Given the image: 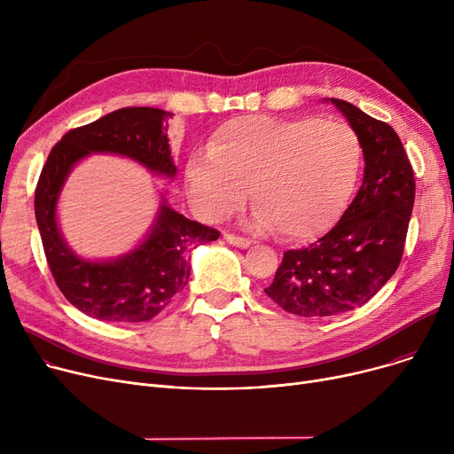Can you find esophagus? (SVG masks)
Here are the masks:
<instances>
[{
	"label": "esophagus",
	"mask_w": 454,
	"mask_h": 454,
	"mask_svg": "<svg viewBox=\"0 0 454 454\" xmlns=\"http://www.w3.org/2000/svg\"><path fill=\"white\" fill-rule=\"evenodd\" d=\"M224 239H226V243H230L231 247H237V248H248L252 245V241L247 239V237H239L233 233H224Z\"/></svg>",
	"instance_id": "obj_1"
}]
</instances>
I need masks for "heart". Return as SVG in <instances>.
I'll use <instances>...</instances> for the list:
<instances>
[{
  "instance_id": "1",
  "label": "heart",
  "mask_w": 454,
  "mask_h": 454,
  "mask_svg": "<svg viewBox=\"0 0 454 454\" xmlns=\"http://www.w3.org/2000/svg\"><path fill=\"white\" fill-rule=\"evenodd\" d=\"M359 136L340 121L245 115L215 132L187 161L189 197L204 219L219 221L247 199L254 223L287 239H311L346 206L359 176Z\"/></svg>"
}]
</instances>
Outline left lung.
Segmentation results:
<instances>
[{
    "instance_id": "1",
    "label": "left lung",
    "mask_w": 454,
    "mask_h": 454,
    "mask_svg": "<svg viewBox=\"0 0 454 454\" xmlns=\"http://www.w3.org/2000/svg\"><path fill=\"white\" fill-rule=\"evenodd\" d=\"M335 105L359 136L364 178L340 221L313 245L283 254L265 293L298 317H333L364 305L401 263L416 182L395 130L351 103Z\"/></svg>"
}]
</instances>
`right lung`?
<instances>
[{
  "label": "right lung",
  "mask_w": 454,
  "mask_h": 454,
  "mask_svg": "<svg viewBox=\"0 0 454 454\" xmlns=\"http://www.w3.org/2000/svg\"><path fill=\"white\" fill-rule=\"evenodd\" d=\"M173 114L130 106L69 130L51 149L35 193V215L47 265L66 300L81 313L105 322H147L180 293L189 279V252L219 239V231L185 219L165 199L154 224L136 248L91 261L67 247L57 221V204L74 167L90 154H117L151 173L175 178L176 165L167 137Z\"/></svg>",
  "instance_id": "1"
}]
</instances>
